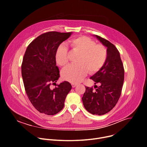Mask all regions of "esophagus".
<instances>
[{"label":"esophagus","mask_w":147,"mask_h":147,"mask_svg":"<svg viewBox=\"0 0 147 147\" xmlns=\"http://www.w3.org/2000/svg\"><path fill=\"white\" fill-rule=\"evenodd\" d=\"M77 85V84L76 83H71V86L73 88H75Z\"/></svg>","instance_id":"1"}]
</instances>
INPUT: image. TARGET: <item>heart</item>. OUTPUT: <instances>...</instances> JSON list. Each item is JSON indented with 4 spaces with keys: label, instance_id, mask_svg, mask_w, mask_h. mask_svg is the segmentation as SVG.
I'll use <instances>...</instances> for the list:
<instances>
[{
    "label": "heart",
    "instance_id": "obj_1",
    "mask_svg": "<svg viewBox=\"0 0 147 147\" xmlns=\"http://www.w3.org/2000/svg\"><path fill=\"white\" fill-rule=\"evenodd\" d=\"M72 49L80 53L76 63L69 65L62 71L63 78L70 82H78L87 74L97 73L105 65L108 57L107 47L86 36H81L70 41ZM55 61L60 66H65L69 61L68 48L60 45L55 52Z\"/></svg>",
    "mask_w": 147,
    "mask_h": 147
}]
</instances>
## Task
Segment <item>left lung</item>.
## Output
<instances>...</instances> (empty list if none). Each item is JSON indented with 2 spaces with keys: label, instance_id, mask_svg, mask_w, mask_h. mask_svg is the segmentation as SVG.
<instances>
[{
  "label": "left lung",
  "instance_id": "1",
  "mask_svg": "<svg viewBox=\"0 0 147 147\" xmlns=\"http://www.w3.org/2000/svg\"><path fill=\"white\" fill-rule=\"evenodd\" d=\"M94 36L107 47L108 57L103 67L90 77L94 84L98 83L100 86L95 85L96 90L85 86L82 100L85 108L89 113L102 115L110 112L119 100L124 83V69L115 46L98 35Z\"/></svg>",
  "mask_w": 147,
  "mask_h": 147
}]
</instances>
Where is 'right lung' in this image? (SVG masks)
<instances>
[{
  "label": "right lung",
  "instance_id": "add662e5",
  "mask_svg": "<svg viewBox=\"0 0 147 147\" xmlns=\"http://www.w3.org/2000/svg\"><path fill=\"white\" fill-rule=\"evenodd\" d=\"M70 32L50 31L43 33L28 46L22 63V76L27 96L40 113L54 115L64 107L65 98L71 89L64 81L56 85L59 70L56 65L55 52L60 44L70 37ZM57 87L52 90L51 84Z\"/></svg>",
  "mask_w": 147,
  "mask_h": 147
}]
</instances>
